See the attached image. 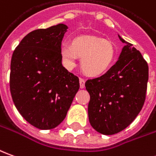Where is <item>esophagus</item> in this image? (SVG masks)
<instances>
[{
    "label": "esophagus",
    "mask_w": 156,
    "mask_h": 156,
    "mask_svg": "<svg viewBox=\"0 0 156 156\" xmlns=\"http://www.w3.org/2000/svg\"><path fill=\"white\" fill-rule=\"evenodd\" d=\"M79 83H80V88L81 89H83L85 87V80L83 78H79Z\"/></svg>",
    "instance_id": "34e87169"
}]
</instances>
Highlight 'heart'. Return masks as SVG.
<instances>
[{
	"label": "heart",
	"mask_w": 156,
	"mask_h": 156,
	"mask_svg": "<svg viewBox=\"0 0 156 156\" xmlns=\"http://www.w3.org/2000/svg\"><path fill=\"white\" fill-rule=\"evenodd\" d=\"M60 55L63 66L68 70L77 65L82 58V69L86 74L98 77L104 74L112 67L116 56V50L111 41L92 36L78 37L73 44L62 43Z\"/></svg>",
	"instance_id": "b5f03b06"
}]
</instances>
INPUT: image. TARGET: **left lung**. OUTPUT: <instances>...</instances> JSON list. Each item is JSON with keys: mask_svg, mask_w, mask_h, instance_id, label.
<instances>
[{"mask_svg": "<svg viewBox=\"0 0 156 156\" xmlns=\"http://www.w3.org/2000/svg\"><path fill=\"white\" fill-rule=\"evenodd\" d=\"M118 37L125 45L116 64L85 83L90 95L89 122L105 135L117 133L133 122L145 101L149 79V67L141 53Z\"/></svg>", "mask_w": 156, "mask_h": 156, "instance_id": "8db88e82", "label": "left lung"}]
</instances>
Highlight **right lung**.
Segmentation results:
<instances>
[{
    "label": "right lung",
    "mask_w": 156,
    "mask_h": 156,
    "mask_svg": "<svg viewBox=\"0 0 156 156\" xmlns=\"http://www.w3.org/2000/svg\"><path fill=\"white\" fill-rule=\"evenodd\" d=\"M63 23L34 30L21 40L11 61L10 90L17 111L42 130L57 127L79 89V79L63 67Z\"/></svg>",
    "instance_id": "1"
}]
</instances>
